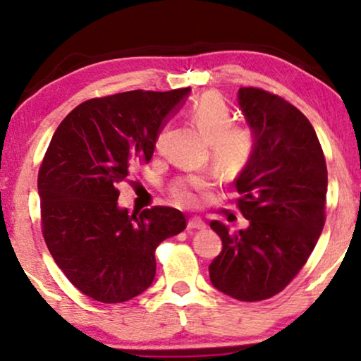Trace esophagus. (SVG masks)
Returning <instances> with one entry per match:
<instances>
[{
    "mask_svg": "<svg viewBox=\"0 0 361 361\" xmlns=\"http://www.w3.org/2000/svg\"><path fill=\"white\" fill-rule=\"evenodd\" d=\"M205 226V221L199 219V216H192V219H189V224H187V228L189 230H204Z\"/></svg>",
    "mask_w": 361,
    "mask_h": 361,
    "instance_id": "esophagus-1",
    "label": "esophagus"
}]
</instances>
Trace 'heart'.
<instances>
[{
	"label": "heart",
	"mask_w": 361,
	"mask_h": 361,
	"mask_svg": "<svg viewBox=\"0 0 361 361\" xmlns=\"http://www.w3.org/2000/svg\"><path fill=\"white\" fill-rule=\"evenodd\" d=\"M189 116L209 136L212 161L219 169L238 172L248 164L255 152V133L250 126L233 123L230 106L219 93L207 92L197 98L189 108ZM164 137L166 131H161L156 140L157 151L162 149ZM212 184L209 174H187L172 182L169 194L177 204L195 207Z\"/></svg>",
	"instance_id": "b5f03b06"
}]
</instances>
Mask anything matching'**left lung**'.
<instances>
[{
    "instance_id": "1",
    "label": "left lung",
    "mask_w": 361,
    "mask_h": 361,
    "mask_svg": "<svg viewBox=\"0 0 361 361\" xmlns=\"http://www.w3.org/2000/svg\"><path fill=\"white\" fill-rule=\"evenodd\" d=\"M238 103L255 131V152L233 185L248 220L230 233L210 221L221 251L209 266L220 293L243 302L279 294L307 263L325 224L327 164L310 121L284 98L241 87Z\"/></svg>"
}]
</instances>
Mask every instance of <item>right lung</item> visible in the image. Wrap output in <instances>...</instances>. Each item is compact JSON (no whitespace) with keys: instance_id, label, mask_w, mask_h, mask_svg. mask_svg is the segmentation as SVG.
<instances>
[{"instance_id":"1","label":"right lung","mask_w":361,"mask_h":361,"mask_svg":"<svg viewBox=\"0 0 361 361\" xmlns=\"http://www.w3.org/2000/svg\"><path fill=\"white\" fill-rule=\"evenodd\" d=\"M190 88L92 98L63 118L39 167L41 228L54 261L87 298L118 304L149 288L156 248L185 228V215L152 207L130 215L121 182L147 164L164 118Z\"/></svg>"}]
</instances>
